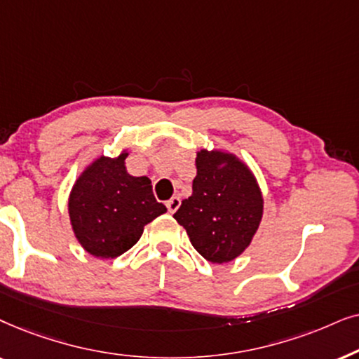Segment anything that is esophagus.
<instances>
[{"label": "esophagus", "instance_id": "1", "mask_svg": "<svg viewBox=\"0 0 359 359\" xmlns=\"http://www.w3.org/2000/svg\"><path fill=\"white\" fill-rule=\"evenodd\" d=\"M167 210H169L170 213L177 212V208L180 207V197H172L170 200H167Z\"/></svg>", "mask_w": 359, "mask_h": 359}]
</instances>
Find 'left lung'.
<instances>
[{
	"mask_svg": "<svg viewBox=\"0 0 359 359\" xmlns=\"http://www.w3.org/2000/svg\"><path fill=\"white\" fill-rule=\"evenodd\" d=\"M192 195L174 218L190 243L210 262L233 261L250 246L262 218V194L256 177L235 154L197 152Z\"/></svg>",
	"mask_w": 359,
	"mask_h": 359,
	"instance_id": "8db88e82",
	"label": "left lung"
}]
</instances>
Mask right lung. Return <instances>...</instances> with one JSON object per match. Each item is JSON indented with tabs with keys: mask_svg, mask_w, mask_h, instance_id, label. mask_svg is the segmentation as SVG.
Segmentation results:
<instances>
[{
	"mask_svg": "<svg viewBox=\"0 0 359 359\" xmlns=\"http://www.w3.org/2000/svg\"><path fill=\"white\" fill-rule=\"evenodd\" d=\"M128 152L100 156L72 187V229L83 250L95 257H118L140 241L144 226L167 208L152 194L149 177L128 174Z\"/></svg>",
	"mask_w": 359,
	"mask_h": 359,
	"instance_id": "right-lung-1",
	"label": "right lung"
}]
</instances>
